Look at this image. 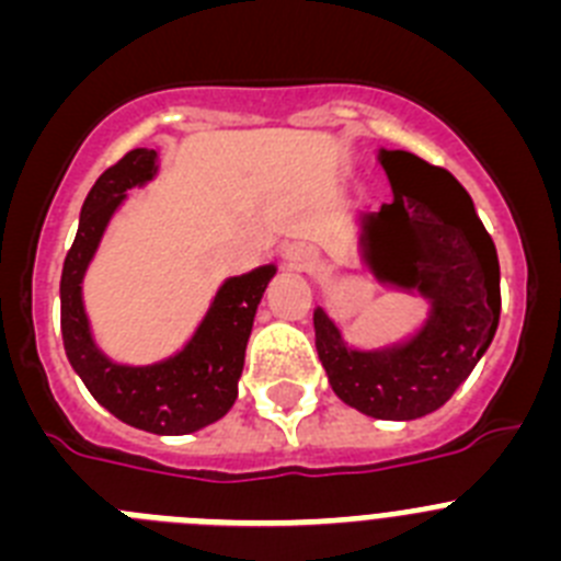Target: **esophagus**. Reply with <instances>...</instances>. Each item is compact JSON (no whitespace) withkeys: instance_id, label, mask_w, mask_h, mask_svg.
Returning <instances> with one entry per match:
<instances>
[{"instance_id":"esophagus-1","label":"esophagus","mask_w":561,"mask_h":561,"mask_svg":"<svg viewBox=\"0 0 561 561\" xmlns=\"http://www.w3.org/2000/svg\"><path fill=\"white\" fill-rule=\"evenodd\" d=\"M284 261L289 266H295V270H309V266L317 264V252L309 244L295 241V244L284 247Z\"/></svg>"}]
</instances>
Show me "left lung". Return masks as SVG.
Instances as JSON below:
<instances>
[{
	"mask_svg": "<svg viewBox=\"0 0 561 561\" xmlns=\"http://www.w3.org/2000/svg\"><path fill=\"white\" fill-rule=\"evenodd\" d=\"M393 199L359 216V257L385 286L427 300V320L381 348H354L323 306L317 354L348 408L413 421L447 404L492 345L500 323V264L492 236L453 173L410 151L379 148Z\"/></svg>",
	"mask_w": 561,
	"mask_h": 561,
	"instance_id": "obj_1",
	"label": "left lung"
}]
</instances>
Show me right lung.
I'll return each instance as SVG.
<instances>
[{
	"label": "right lung",
	"instance_id": "right-lung-1",
	"mask_svg": "<svg viewBox=\"0 0 561 561\" xmlns=\"http://www.w3.org/2000/svg\"><path fill=\"white\" fill-rule=\"evenodd\" d=\"M157 171V151L134 148L89 191L76 241L64 257L61 336L72 370L114 419L153 435H187L219 421L236 404L252 320L277 266L264 264L227 277L191 340L173 356L151 365H123L103 354L83 306V277L108 221L126 202V191L148 185Z\"/></svg>",
	"mask_w": 561,
	"mask_h": 561
}]
</instances>
